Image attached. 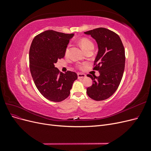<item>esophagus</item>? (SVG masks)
I'll return each instance as SVG.
<instances>
[{
	"instance_id": "obj_1",
	"label": "esophagus",
	"mask_w": 151,
	"mask_h": 151,
	"mask_svg": "<svg viewBox=\"0 0 151 151\" xmlns=\"http://www.w3.org/2000/svg\"><path fill=\"white\" fill-rule=\"evenodd\" d=\"M77 76H78V79H83L86 77V75L84 74H81V73H78L77 74Z\"/></svg>"
}]
</instances>
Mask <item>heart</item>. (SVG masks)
Listing matches in <instances>:
<instances>
[{"label":"heart","mask_w":151,"mask_h":151,"mask_svg":"<svg viewBox=\"0 0 151 151\" xmlns=\"http://www.w3.org/2000/svg\"><path fill=\"white\" fill-rule=\"evenodd\" d=\"M79 43L80 45V46L81 47V48H83V50L85 52H88V50H93L94 48V44L92 42V41L88 38H85V37L81 38L79 41ZM68 52V47L66 48L65 54L67 55Z\"/></svg>","instance_id":"heart-1"}]
</instances>
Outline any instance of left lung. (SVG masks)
Returning <instances> with one entry per match:
<instances>
[{
    "instance_id": "1",
    "label": "left lung",
    "mask_w": 151,
    "mask_h": 151,
    "mask_svg": "<svg viewBox=\"0 0 151 151\" xmlns=\"http://www.w3.org/2000/svg\"><path fill=\"white\" fill-rule=\"evenodd\" d=\"M96 40L98 52L93 70L99 72V76L88 74L93 81L86 93L95 101L106 99L115 93L122 81L125 69V48L122 40L115 32L104 28L86 31Z\"/></svg>"
}]
</instances>
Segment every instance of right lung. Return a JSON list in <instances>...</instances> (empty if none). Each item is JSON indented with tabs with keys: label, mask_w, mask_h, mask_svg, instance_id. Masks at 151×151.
<instances>
[{
	"label": "right lung",
	"mask_w": 151,
	"mask_h": 151,
	"mask_svg": "<svg viewBox=\"0 0 151 151\" xmlns=\"http://www.w3.org/2000/svg\"><path fill=\"white\" fill-rule=\"evenodd\" d=\"M74 34L47 30L36 35L29 49V68L36 88L50 101L60 102L70 92L77 79L76 72H60L55 63L65 56V50Z\"/></svg>",
	"instance_id": "add662e5"
}]
</instances>
